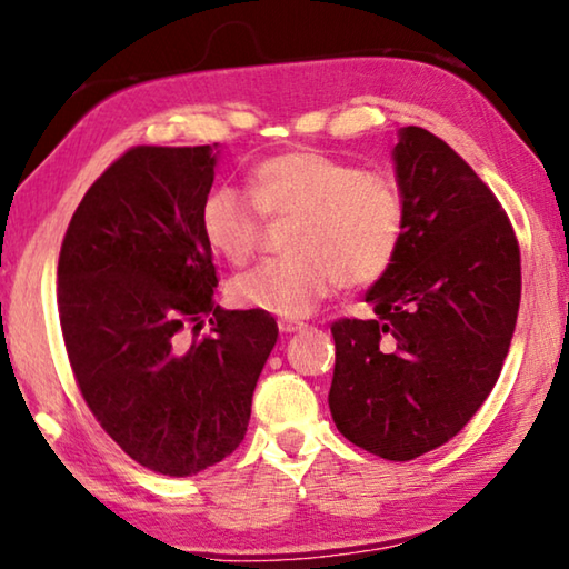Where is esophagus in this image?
<instances>
[{
    "label": "esophagus",
    "instance_id": "esophagus-1",
    "mask_svg": "<svg viewBox=\"0 0 569 569\" xmlns=\"http://www.w3.org/2000/svg\"><path fill=\"white\" fill-rule=\"evenodd\" d=\"M277 327H279V332H282V335H292V332L305 330V325L295 322V320H277Z\"/></svg>",
    "mask_w": 569,
    "mask_h": 569
}]
</instances>
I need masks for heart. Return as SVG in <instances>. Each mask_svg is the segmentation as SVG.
<instances>
[{
    "instance_id": "heart-1",
    "label": "heart",
    "mask_w": 569,
    "mask_h": 569,
    "mask_svg": "<svg viewBox=\"0 0 569 569\" xmlns=\"http://www.w3.org/2000/svg\"><path fill=\"white\" fill-rule=\"evenodd\" d=\"M249 189L267 217H297L287 252L239 274L229 295L239 307L279 317H307L337 284L382 279L405 237V199L395 179L360 169L320 149H290L252 167ZM237 187L207 194L199 224L207 244L242 264L259 244L262 214Z\"/></svg>"
}]
</instances>
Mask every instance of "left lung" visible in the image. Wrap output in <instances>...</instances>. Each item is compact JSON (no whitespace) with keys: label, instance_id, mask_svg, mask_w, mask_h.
Listing matches in <instances>:
<instances>
[{"label":"left lung","instance_id":"1","mask_svg":"<svg viewBox=\"0 0 569 569\" xmlns=\"http://www.w3.org/2000/svg\"><path fill=\"white\" fill-rule=\"evenodd\" d=\"M402 247L365 302L372 320L332 325L330 412L347 440L415 460L462 430L500 377L520 310V247L472 167L422 127L392 149Z\"/></svg>","mask_w":569,"mask_h":569}]
</instances>
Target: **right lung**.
<instances>
[{"label":"right lung","instance_id":"1","mask_svg":"<svg viewBox=\"0 0 569 569\" xmlns=\"http://www.w3.org/2000/svg\"><path fill=\"white\" fill-rule=\"evenodd\" d=\"M219 144L134 147L87 189L59 252V322L84 402L122 450L189 477L244 440L277 322L222 310L199 212ZM210 317L213 335L183 342Z\"/></svg>","mask_w":569,"mask_h":569}]
</instances>
